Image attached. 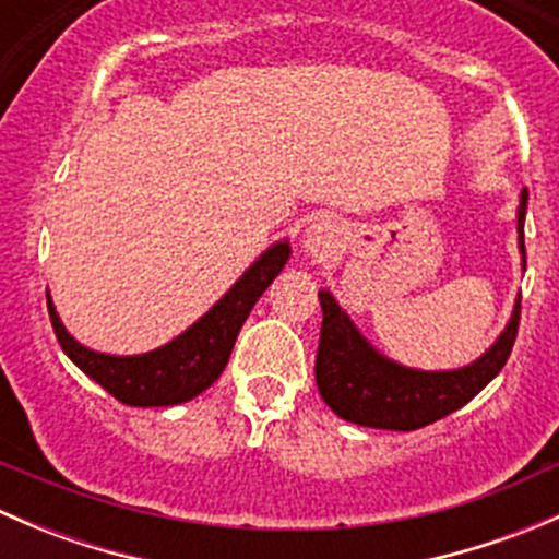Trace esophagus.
I'll return each mask as SVG.
<instances>
[{
    "label": "esophagus",
    "mask_w": 559,
    "mask_h": 559,
    "mask_svg": "<svg viewBox=\"0 0 559 559\" xmlns=\"http://www.w3.org/2000/svg\"><path fill=\"white\" fill-rule=\"evenodd\" d=\"M302 248H306V253L313 262H324V259H330L332 253H337V248H341V227H337L335 222L313 224L306 233Z\"/></svg>",
    "instance_id": "34e87169"
}]
</instances>
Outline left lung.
<instances>
[{"instance_id":"8db88e82","label":"left lung","mask_w":559,"mask_h":559,"mask_svg":"<svg viewBox=\"0 0 559 559\" xmlns=\"http://www.w3.org/2000/svg\"><path fill=\"white\" fill-rule=\"evenodd\" d=\"M524 213H527V189L522 191L520 211H516L522 267ZM319 302L324 313L319 352H316L319 394L341 419L362 427H379V430H419L471 403L509 362L516 330H520V300H516L506 330L476 362L460 370L425 373V370L403 368L381 357L359 335L357 326L352 324L346 311H341L330 292H319Z\"/></svg>"}]
</instances>
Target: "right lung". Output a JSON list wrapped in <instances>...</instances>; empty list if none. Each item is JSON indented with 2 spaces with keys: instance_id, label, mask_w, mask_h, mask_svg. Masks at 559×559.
Instances as JSON below:
<instances>
[{
  "instance_id": "obj_1",
  "label": "right lung",
  "mask_w": 559,
  "mask_h": 559,
  "mask_svg": "<svg viewBox=\"0 0 559 559\" xmlns=\"http://www.w3.org/2000/svg\"><path fill=\"white\" fill-rule=\"evenodd\" d=\"M289 243H275L240 275L238 284L175 341L138 357H110L81 346L61 324L48 297L50 324L67 357L123 405H178L205 392L227 368L238 332L262 292L289 259Z\"/></svg>"
}]
</instances>
